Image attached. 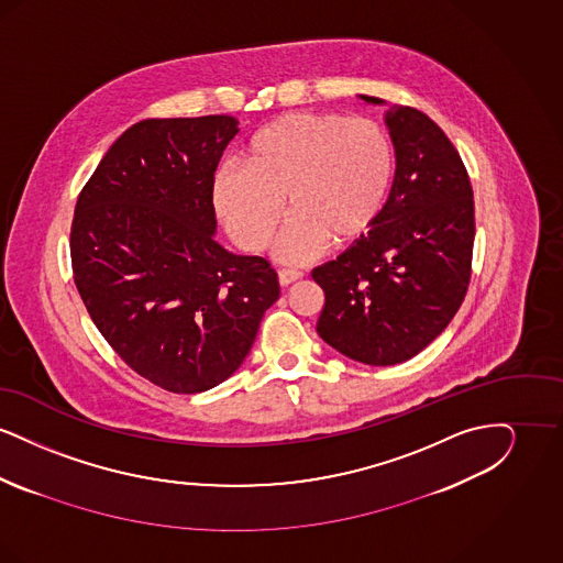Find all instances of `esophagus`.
Here are the masks:
<instances>
[{
    "label": "esophagus",
    "instance_id": "obj_1",
    "mask_svg": "<svg viewBox=\"0 0 563 563\" xmlns=\"http://www.w3.org/2000/svg\"><path fill=\"white\" fill-rule=\"evenodd\" d=\"M301 276H303V272H299V269H278V283H280L283 287H287V285H291V283H295V280H299Z\"/></svg>",
    "mask_w": 563,
    "mask_h": 563
}]
</instances>
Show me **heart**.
<instances>
[{
	"label": "heart",
	"instance_id": "obj_1",
	"mask_svg": "<svg viewBox=\"0 0 563 563\" xmlns=\"http://www.w3.org/2000/svg\"><path fill=\"white\" fill-rule=\"evenodd\" d=\"M242 173L221 170L213 205L228 234L244 251L268 246L287 211L276 255L306 262L331 246L361 241L386 207L395 175V147L369 118L295 111L251 136Z\"/></svg>",
	"mask_w": 563,
	"mask_h": 563
}]
</instances>
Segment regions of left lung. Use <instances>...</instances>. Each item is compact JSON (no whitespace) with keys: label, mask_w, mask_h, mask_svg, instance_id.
I'll use <instances>...</instances> for the list:
<instances>
[{"label":"left lung","mask_w":563,"mask_h":563,"mask_svg":"<svg viewBox=\"0 0 563 563\" xmlns=\"http://www.w3.org/2000/svg\"><path fill=\"white\" fill-rule=\"evenodd\" d=\"M386 126L397 170L384 211L361 241L312 269L324 291L319 335L375 367L409 361L454 319L475 242L471 179L448 134L405 106L386 111Z\"/></svg>","instance_id":"left-lung-1"}]
</instances>
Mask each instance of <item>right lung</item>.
Instances as JSON below:
<instances>
[{
    "mask_svg": "<svg viewBox=\"0 0 563 563\" xmlns=\"http://www.w3.org/2000/svg\"><path fill=\"white\" fill-rule=\"evenodd\" d=\"M232 115L143 120L78 196L71 266L101 335L139 375L194 395L228 379L278 299L268 260L214 241V170Z\"/></svg>",
    "mask_w": 563,
    "mask_h": 563,
    "instance_id": "obj_1",
    "label": "right lung"
}]
</instances>
